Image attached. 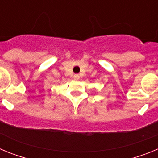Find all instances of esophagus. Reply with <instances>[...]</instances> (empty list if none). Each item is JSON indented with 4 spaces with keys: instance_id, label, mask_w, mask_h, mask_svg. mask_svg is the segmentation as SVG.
<instances>
[{
    "instance_id": "esophagus-1",
    "label": "esophagus",
    "mask_w": 158,
    "mask_h": 158,
    "mask_svg": "<svg viewBox=\"0 0 158 158\" xmlns=\"http://www.w3.org/2000/svg\"><path fill=\"white\" fill-rule=\"evenodd\" d=\"M79 78H80V76L78 74L73 75V79H74V80H79Z\"/></svg>"
}]
</instances>
